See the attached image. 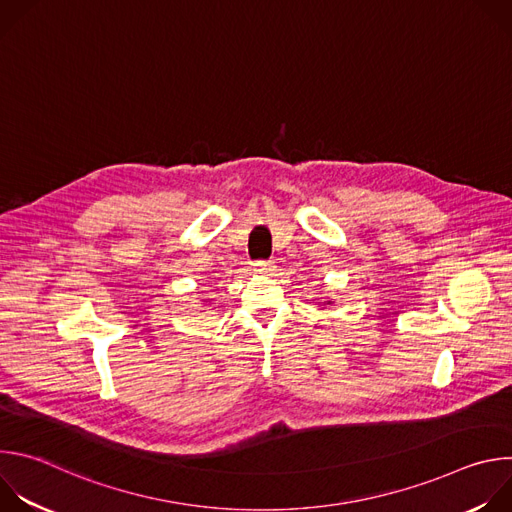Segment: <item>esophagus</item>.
Instances as JSON below:
<instances>
[{"label":"esophagus","instance_id":"esophagus-1","mask_svg":"<svg viewBox=\"0 0 512 512\" xmlns=\"http://www.w3.org/2000/svg\"><path fill=\"white\" fill-rule=\"evenodd\" d=\"M255 271H261V273H267V271H271V267H273V263L271 261H257L255 265Z\"/></svg>","mask_w":512,"mask_h":512}]
</instances>
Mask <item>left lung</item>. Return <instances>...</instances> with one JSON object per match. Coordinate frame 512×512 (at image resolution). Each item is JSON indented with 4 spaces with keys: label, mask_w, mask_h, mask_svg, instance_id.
I'll return each instance as SVG.
<instances>
[{
    "label": "left lung",
    "mask_w": 512,
    "mask_h": 512,
    "mask_svg": "<svg viewBox=\"0 0 512 512\" xmlns=\"http://www.w3.org/2000/svg\"><path fill=\"white\" fill-rule=\"evenodd\" d=\"M328 304H330V302H328Z\"/></svg>",
    "instance_id": "1"
}]
</instances>
